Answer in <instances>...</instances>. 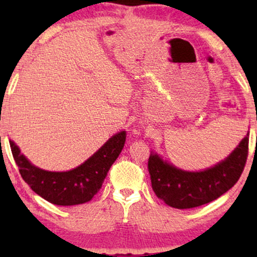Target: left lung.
<instances>
[{
	"instance_id": "1",
	"label": "left lung",
	"mask_w": 257,
	"mask_h": 257,
	"mask_svg": "<svg viewBox=\"0 0 257 257\" xmlns=\"http://www.w3.org/2000/svg\"><path fill=\"white\" fill-rule=\"evenodd\" d=\"M249 132L226 159L199 172L184 171L151 152L149 172L152 188L166 205L194 208L224 194L240 179L248 157Z\"/></svg>"
}]
</instances>
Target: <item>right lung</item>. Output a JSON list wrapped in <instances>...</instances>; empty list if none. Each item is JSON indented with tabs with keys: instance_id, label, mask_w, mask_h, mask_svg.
<instances>
[{
	"instance_id": "obj_1",
	"label": "right lung",
	"mask_w": 257,
	"mask_h": 257,
	"mask_svg": "<svg viewBox=\"0 0 257 257\" xmlns=\"http://www.w3.org/2000/svg\"><path fill=\"white\" fill-rule=\"evenodd\" d=\"M125 140L126 131L118 132L82 165L66 172H50L34 166L13 140L9 143L21 177L36 194L54 205L73 206L90 201L97 194Z\"/></svg>"
}]
</instances>
